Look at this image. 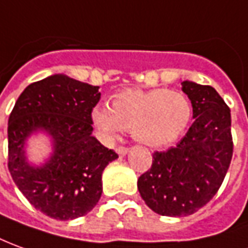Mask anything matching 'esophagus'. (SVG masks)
<instances>
[{
	"label": "esophagus",
	"instance_id": "1",
	"mask_svg": "<svg viewBox=\"0 0 248 248\" xmlns=\"http://www.w3.org/2000/svg\"><path fill=\"white\" fill-rule=\"evenodd\" d=\"M117 153H118L121 157H124V155H126V154L129 153V148H124V146H119V148H117Z\"/></svg>",
	"mask_w": 248,
	"mask_h": 248
}]
</instances>
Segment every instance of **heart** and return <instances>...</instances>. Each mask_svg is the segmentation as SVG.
<instances>
[{"instance_id":"b5f03b06","label":"heart","mask_w":248,"mask_h":248,"mask_svg":"<svg viewBox=\"0 0 248 248\" xmlns=\"http://www.w3.org/2000/svg\"><path fill=\"white\" fill-rule=\"evenodd\" d=\"M192 115L186 95L177 90H124L115 95L111 107L98 105L91 112L95 127L106 140L122 129L136 141L152 148L165 146L184 133Z\"/></svg>"}]
</instances>
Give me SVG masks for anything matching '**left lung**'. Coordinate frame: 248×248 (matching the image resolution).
<instances>
[{"mask_svg":"<svg viewBox=\"0 0 248 248\" xmlns=\"http://www.w3.org/2000/svg\"><path fill=\"white\" fill-rule=\"evenodd\" d=\"M193 118L174 148L154 152L153 164L138 178L140 195L162 216H188L204 207L220 188L232 158L231 111L217 91L185 80Z\"/></svg>","mask_w":248,"mask_h":248,"instance_id":"8db88e82","label":"left lung"}]
</instances>
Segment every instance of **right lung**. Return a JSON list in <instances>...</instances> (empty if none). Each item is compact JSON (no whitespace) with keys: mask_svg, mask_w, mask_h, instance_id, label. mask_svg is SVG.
<instances>
[{"mask_svg":"<svg viewBox=\"0 0 248 248\" xmlns=\"http://www.w3.org/2000/svg\"><path fill=\"white\" fill-rule=\"evenodd\" d=\"M98 86L63 74L29 84L18 96L8 122V168L28 202L58 220L87 215L102 196V173L118 154L93 136V108ZM46 132L52 153L43 166L26 157V141Z\"/></svg>","mask_w":248,"mask_h":248,"instance_id":"obj_1","label":"right lung"}]
</instances>
